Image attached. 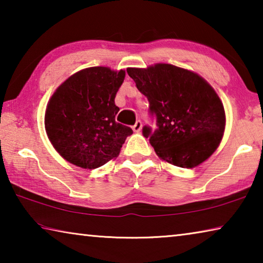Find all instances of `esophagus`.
<instances>
[{
	"mask_svg": "<svg viewBox=\"0 0 263 263\" xmlns=\"http://www.w3.org/2000/svg\"><path fill=\"white\" fill-rule=\"evenodd\" d=\"M141 127H142V123H141V121H137L135 125L132 126L133 131H135V132H140V131H141Z\"/></svg>",
	"mask_w": 263,
	"mask_h": 263,
	"instance_id": "esophagus-1",
	"label": "esophagus"
}]
</instances>
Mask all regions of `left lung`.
<instances>
[{
    "label": "left lung",
    "mask_w": 263,
    "mask_h": 263,
    "mask_svg": "<svg viewBox=\"0 0 263 263\" xmlns=\"http://www.w3.org/2000/svg\"><path fill=\"white\" fill-rule=\"evenodd\" d=\"M141 94L149 102L157 128L142 127L155 153L164 161L194 168L215 152L224 135L225 111L205 80L169 64L127 68Z\"/></svg>",
    "instance_id": "8db88e82"
}]
</instances>
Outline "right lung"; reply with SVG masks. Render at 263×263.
<instances>
[{
    "instance_id": "add662e5",
    "label": "right lung",
    "mask_w": 263,
    "mask_h": 263,
    "mask_svg": "<svg viewBox=\"0 0 263 263\" xmlns=\"http://www.w3.org/2000/svg\"><path fill=\"white\" fill-rule=\"evenodd\" d=\"M125 70L90 67L69 77L57 89L45 112L53 147L75 166L94 169L117 158L131 127L116 122L115 97Z\"/></svg>"
}]
</instances>
